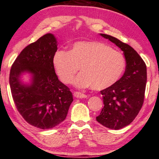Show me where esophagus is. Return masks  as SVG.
Wrapping results in <instances>:
<instances>
[{
  "label": "esophagus",
  "mask_w": 159,
  "mask_h": 159,
  "mask_svg": "<svg viewBox=\"0 0 159 159\" xmlns=\"http://www.w3.org/2000/svg\"><path fill=\"white\" fill-rule=\"evenodd\" d=\"M74 96L75 97V98H86L88 97L86 94H83V93H82V92H80V91H74Z\"/></svg>",
  "instance_id": "obj_1"
}]
</instances>
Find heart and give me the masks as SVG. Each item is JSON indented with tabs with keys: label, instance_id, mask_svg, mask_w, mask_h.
I'll return each instance as SVG.
<instances>
[{
	"label": "heart",
	"instance_id": "obj_1",
	"mask_svg": "<svg viewBox=\"0 0 159 159\" xmlns=\"http://www.w3.org/2000/svg\"><path fill=\"white\" fill-rule=\"evenodd\" d=\"M53 64L63 83H70L80 68L82 72L74 80V85L100 91L118 81L126 61L122 53L104 43L83 41L74 43L69 51L56 52Z\"/></svg>",
	"mask_w": 159,
	"mask_h": 159
}]
</instances>
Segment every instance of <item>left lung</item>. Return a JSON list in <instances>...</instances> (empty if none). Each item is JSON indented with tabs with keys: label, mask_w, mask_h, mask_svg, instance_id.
Returning <instances> with one entry per match:
<instances>
[{
	"label": "left lung",
	"mask_w": 159,
	"mask_h": 159,
	"mask_svg": "<svg viewBox=\"0 0 159 159\" xmlns=\"http://www.w3.org/2000/svg\"><path fill=\"white\" fill-rule=\"evenodd\" d=\"M100 35L120 48L126 59V70L116 83L100 91L104 107L97 121L106 127L120 129L130 124L142 107L147 83V66L131 46L109 35Z\"/></svg>",
	"instance_id": "left-lung-1"
}]
</instances>
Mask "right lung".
Here are the masks:
<instances>
[{
    "label": "right lung",
    "instance_id": "1",
    "mask_svg": "<svg viewBox=\"0 0 159 159\" xmlns=\"http://www.w3.org/2000/svg\"><path fill=\"white\" fill-rule=\"evenodd\" d=\"M57 39L47 33L20 52L9 74L11 93L17 110L28 124L48 129L65 120L73 101L70 89L58 79L53 64ZM32 74L30 86L20 83L21 72Z\"/></svg>",
    "mask_w": 159,
    "mask_h": 159
}]
</instances>
